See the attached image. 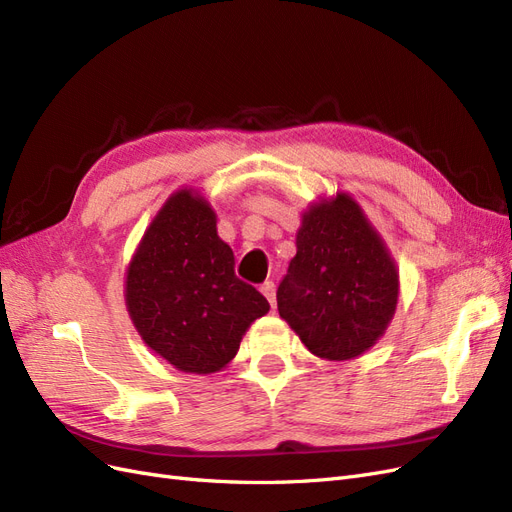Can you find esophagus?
I'll use <instances>...</instances> for the list:
<instances>
[{
  "label": "esophagus",
  "instance_id": "1",
  "mask_svg": "<svg viewBox=\"0 0 512 512\" xmlns=\"http://www.w3.org/2000/svg\"><path fill=\"white\" fill-rule=\"evenodd\" d=\"M260 290H262V294H265L267 297V301L271 303V307L275 309V284L273 282H265L260 286Z\"/></svg>",
  "mask_w": 512,
  "mask_h": 512
}]
</instances>
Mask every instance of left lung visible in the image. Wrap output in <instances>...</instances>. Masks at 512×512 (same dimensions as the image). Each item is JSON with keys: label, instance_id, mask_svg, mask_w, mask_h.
Returning a JSON list of instances; mask_svg holds the SVG:
<instances>
[{"label": "left lung", "instance_id": "8db88e82", "mask_svg": "<svg viewBox=\"0 0 512 512\" xmlns=\"http://www.w3.org/2000/svg\"><path fill=\"white\" fill-rule=\"evenodd\" d=\"M397 297L395 260L352 196L337 192L303 213L277 309L309 352L327 361L367 352L393 320Z\"/></svg>", "mask_w": 512, "mask_h": 512}]
</instances>
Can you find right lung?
Segmentation results:
<instances>
[{
    "instance_id": "1",
    "label": "right lung",
    "mask_w": 512,
    "mask_h": 512,
    "mask_svg": "<svg viewBox=\"0 0 512 512\" xmlns=\"http://www.w3.org/2000/svg\"><path fill=\"white\" fill-rule=\"evenodd\" d=\"M126 307L143 342L185 374H213L239 350L269 301L235 275L215 211L194 190L170 196L145 230L126 277Z\"/></svg>"
}]
</instances>
